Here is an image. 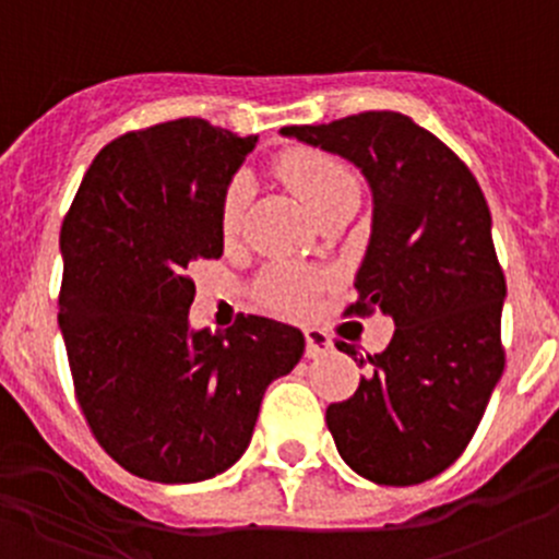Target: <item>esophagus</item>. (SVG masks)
Listing matches in <instances>:
<instances>
[{
    "instance_id": "34e87169",
    "label": "esophagus",
    "mask_w": 559,
    "mask_h": 559,
    "mask_svg": "<svg viewBox=\"0 0 559 559\" xmlns=\"http://www.w3.org/2000/svg\"><path fill=\"white\" fill-rule=\"evenodd\" d=\"M330 337H326V332L316 330V326H311V330H306V357H321V354L330 352Z\"/></svg>"
}]
</instances>
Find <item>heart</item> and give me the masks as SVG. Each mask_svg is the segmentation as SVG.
Wrapping results in <instances>:
<instances>
[{
	"label": "heart",
	"instance_id": "heart-1",
	"mask_svg": "<svg viewBox=\"0 0 559 559\" xmlns=\"http://www.w3.org/2000/svg\"><path fill=\"white\" fill-rule=\"evenodd\" d=\"M281 178L302 197L313 216H321L330 207L346 200H359V180L352 167L337 156L319 148H289L275 162ZM251 205V180L246 175H235L222 197V224L224 240H235L243 233L246 213ZM319 289L316 275L297 267H270L259 275L253 286V297L262 308L275 313H302L311 308V300Z\"/></svg>",
	"mask_w": 559,
	"mask_h": 559
}]
</instances>
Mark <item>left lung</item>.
Here are the masks:
<instances>
[{
  "instance_id": "1",
  "label": "left lung",
  "mask_w": 559,
  "mask_h": 559,
  "mask_svg": "<svg viewBox=\"0 0 559 559\" xmlns=\"http://www.w3.org/2000/svg\"><path fill=\"white\" fill-rule=\"evenodd\" d=\"M281 132L365 173L373 235L357 300L343 316L381 311L394 321L389 346L368 354V379L326 408V427L359 476L386 487L427 481L465 452L506 368V275L481 186L403 112L368 110ZM335 346L357 357L348 343Z\"/></svg>"
}]
</instances>
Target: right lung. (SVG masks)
<instances>
[{"label": "right lung", "mask_w": 559, "mask_h": 559, "mask_svg": "<svg viewBox=\"0 0 559 559\" xmlns=\"http://www.w3.org/2000/svg\"><path fill=\"white\" fill-rule=\"evenodd\" d=\"M257 138L205 118L107 143L61 224L59 326L88 430L123 471L213 478L251 441L264 389L302 357L297 326L243 316L189 330V267L224 251L222 197Z\"/></svg>", "instance_id": "right-lung-1"}]
</instances>
